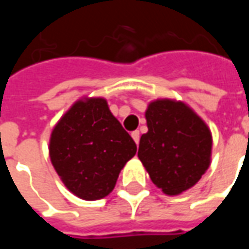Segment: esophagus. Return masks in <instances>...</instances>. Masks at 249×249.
<instances>
[{
    "label": "esophagus",
    "instance_id": "esophagus-1",
    "mask_svg": "<svg viewBox=\"0 0 249 249\" xmlns=\"http://www.w3.org/2000/svg\"><path fill=\"white\" fill-rule=\"evenodd\" d=\"M132 139L135 140L136 144H139V141H140V132H139V130H135V132H132Z\"/></svg>",
    "mask_w": 249,
    "mask_h": 249
}]
</instances>
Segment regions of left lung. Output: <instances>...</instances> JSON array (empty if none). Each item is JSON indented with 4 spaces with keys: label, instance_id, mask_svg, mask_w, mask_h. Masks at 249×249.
I'll return each instance as SVG.
<instances>
[{
    "label": "left lung",
    "instance_id": "1",
    "mask_svg": "<svg viewBox=\"0 0 249 249\" xmlns=\"http://www.w3.org/2000/svg\"><path fill=\"white\" fill-rule=\"evenodd\" d=\"M148 132L137 156L152 183L168 196L192 188L211 165L212 133L184 101L157 98L145 110Z\"/></svg>",
    "mask_w": 249,
    "mask_h": 249
}]
</instances>
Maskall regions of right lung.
<instances>
[{"mask_svg": "<svg viewBox=\"0 0 249 249\" xmlns=\"http://www.w3.org/2000/svg\"><path fill=\"white\" fill-rule=\"evenodd\" d=\"M137 146L104 97H81L52 130V165L74 196L93 201L113 191Z\"/></svg>", "mask_w": 249, "mask_h": 249, "instance_id": "obj_1", "label": "right lung"}]
</instances>
